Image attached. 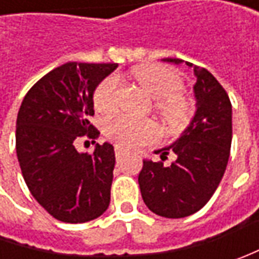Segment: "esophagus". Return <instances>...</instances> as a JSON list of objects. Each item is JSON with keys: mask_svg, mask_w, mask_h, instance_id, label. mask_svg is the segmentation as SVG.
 Segmentation results:
<instances>
[{"mask_svg": "<svg viewBox=\"0 0 259 259\" xmlns=\"http://www.w3.org/2000/svg\"><path fill=\"white\" fill-rule=\"evenodd\" d=\"M124 154H125V151L122 150V148H119V147H116V148H115V155H116V158H118V160H119V158H122Z\"/></svg>", "mask_w": 259, "mask_h": 259, "instance_id": "1", "label": "esophagus"}]
</instances>
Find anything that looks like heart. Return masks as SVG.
I'll use <instances>...</instances> for the list:
<instances>
[{
  "mask_svg": "<svg viewBox=\"0 0 259 259\" xmlns=\"http://www.w3.org/2000/svg\"><path fill=\"white\" fill-rule=\"evenodd\" d=\"M133 76L145 94L157 99L155 109L163 121L171 130H180L187 125L192 116V105L180 94L183 91V79L173 69L163 65H145L137 67ZM118 77H105L94 92L95 109L109 114L116 108ZM105 134L115 144L124 148H138L151 144L158 138V128L150 119H137L119 115L109 119L105 125Z\"/></svg>",
  "mask_w": 259,
  "mask_h": 259,
  "instance_id": "1",
  "label": "heart"
}]
</instances>
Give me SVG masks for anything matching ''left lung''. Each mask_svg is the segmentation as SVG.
Wrapping results in <instances>:
<instances>
[{
	"instance_id": "left-lung-1",
	"label": "left lung",
	"mask_w": 259,
	"mask_h": 259,
	"mask_svg": "<svg viewBox=\"0 0 259 259\" xmlns=\"http://www.w3.org/2000/svg\"><path fill=\"white\" fill-rule=\"evenodd\" d=\"M180 65L182 59H163ZM196 114L182 137L163 150L178 155L174 163L144 160L138 176L143 200L158 216L177 219L200 210L224 177L232 143V105L222 85L204 67L193 66Z\"/></svg>"
}]
</instances>
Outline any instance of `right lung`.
Here are the masks:
<instances>
[{
	"instance_id": "add662e5",
	"label": "right lung",
	"mask_w": 259,
	"mask_h": 259,
	"mask_svg": "<svg viewBox=\"0 0 259 259\" xmlns=\"http://www.w3.org/2000/svg\"><path fill=\"white\" fill-rule=\"evenodd\" d=\"M116 67L65 63L43 76L20 106L15 150L21 173L33 197L57 221L89 222L109 206L114 147L96 144L88 154L79 153L75 143L99 137L89 121L95 114L94 92Z\"/></svg>"
}]
</instances>
